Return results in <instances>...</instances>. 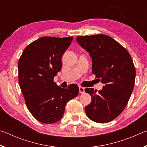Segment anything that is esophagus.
<instances>
[{"label": "esophagus", "mask_w": 147, "mask_h": 147, "mask_svg": "<svg viewBox=\"0 0 147 147\" xmlns=\"http://www.w3.org/2000/svg\"><path fill=\"white\" fill-rule=\"evenodd\" d=\"M79 91L80 93H84L85 92V88L82 86H79Z\"/></svg>", "instance_id": "1"}]
</instances>
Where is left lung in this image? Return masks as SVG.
<instances>
[{"mask_svg":"<svg viewBox=\"0 0 147 147\" xmlns=\"http://www.w3.org/2000/svg\"><path fill=\"white\" fill-rule=\"evenodd\" d=\"M76 41L90 54L92 73L104 84L98 93L93 88L85 89L92 98L85 107L86 115L96 123H109L124 110L133 91L136 69L132 59L127 50L107 35L78 36Z\"/></svg>","mask_w":147,"mask_h":147,"instance_id":"left-lung-1","label":"left lung"}]
</instances>
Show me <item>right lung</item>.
<instances>
[{
	"label": "right lung",
	"instance_id": "1",
	"mask_svg": "<svg viewBox=\"0 0 147 147\" xmlns=\"http://www.w3.org/2000/svg\"><path fill=\"white\" fill-rule=\"evenodd\" d=\"M73 39L42 37L29 44L19 58L20 88L30 112L41 123L60 120L67 102L79 93L76 84L63 89L54 82L61 70L62 56Z\"/></svg>",
	"mask_w": 147,
	"mask_h": 147
}]
</instances>
